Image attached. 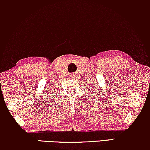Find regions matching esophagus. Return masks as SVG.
I'll use <instances>...</instances> for the list:
<instances>
[{
	"instance_id": "esophagus-1",
	"label": "esophagus",
	"mask_w": 150,
	"mask_h": 150,
	"mask_svg": "<svg viewBox=\"0 0 150 150\" xmlns=\"http://www.w3.org/2000/svg\"><path fill=\"white\" fill-rule=\"evenodd\" d=\"M76 77V74H71L70 75V79H74Z\"/></svg>"
}]
</instances>
